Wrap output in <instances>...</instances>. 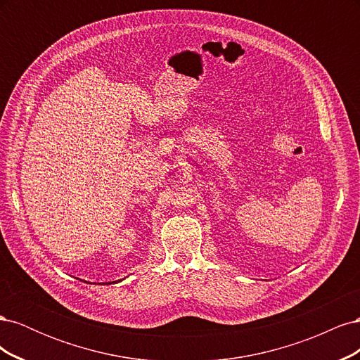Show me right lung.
<instances>
[{"label": "right lung", "mask_w": 360, "mask_h": 360, "mask_svg": "<svg viewBox=\"0 0 360 360\" xmlns=\"http://www.w3.org/2000/svg\"><path fill=\"white\" fill-rule=\"evenodd\" d=\"M105 284H106V285H110V284H114V282H103L102 285H105Z\"/></svg>", "instance_id": "1"}]
</instances>
